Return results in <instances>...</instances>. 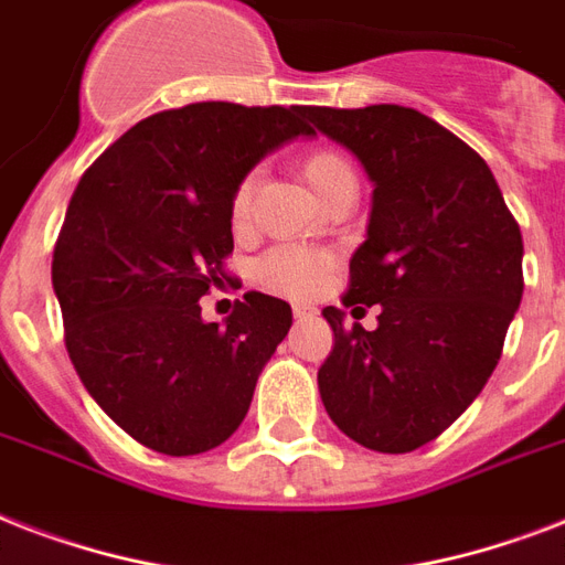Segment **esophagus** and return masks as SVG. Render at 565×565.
<instances>
[{"mask_svg": "<svg viewBox=\"0 0 565 565\" xmlns=\"http://www.w3.org/2000/svg\"><path fill=\"white\" fill-rule=\"evenodd\" d=\"M292 317L299 319V322H305V319L317 317V308H310V305L299 301V305H292Z\"/></svg>", "mask_w": 565, "mask_h": 565, "instance_id": "obj_1", "label": "esophagus"}]
</instances>
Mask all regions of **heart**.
Listing matches in <instances>:
<instances>
[{
  "label": "heart",
  "instance_id": "1",
  "mask_svg": "<svg viewBox=\"0 0 565 565\" xmlns=\"http://www.w3.org/2000/svg\"><path fill=\"white\" fill-rule=\"evenodd\" d=\"M301 175L308 181V188L313 190L319 202L326 199L331 190H337L345 181H354L352 163L345 161L343 154L331 152V149H317L301 161ZM252 190H255V179L248 175L237 184L234 199H231V222L234 228H243L248 220V204H252ZM326 257L305 252V248H273L269 255L257 260L255 275L257 281L264 284L266 290L284 292V296H305L317 287L319 275L326 273Z\"/></svg>",
  "mask_w": 565,
  "mask_h": 565
}]
</instances>
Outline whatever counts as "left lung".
<instances>
[{
	"label": "left lung",
	"mask_w": 565,
	"mask_h": 565,
	"mask_svg": "<svg viewBox=\"0 0 565 565\" xmlns=\"http://www.w3.org/2000/svg\"><path fill=\"white\" fill-rule=\"evenodd\" d=\"M301 117L372 181L343 305L352 317L381 305L375 331L322 310L334 349L319 366V395L345 437L404 455L437 439L490 381L525 290L522 234L481 154L419 110L301 108Z\"/></svg>",
	"instance_id": "obj_1"
}]
</instances>
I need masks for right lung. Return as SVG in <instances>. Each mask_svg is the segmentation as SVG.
Wrapping results in <instances>:
<instances>
[{"mask_svg": "<svg viewBox=\"0 0 565 565\" xmlns=\"http://www.w3.org/2000/svg\"><path fill=\"white\" fill-rule=\"evenodd\" d=\"M310 135L301 105L195 102L140 119L78 181L52 257L66 352L93 402L146 448L202 455L246 419L292 310L252 290L220 326L199 299L228 278L239 181Z\"/></svg>", "mask_w": 565, "mask_h": 565, "instance_id": "add662e5", "label": "right lung"}]
</instances>
